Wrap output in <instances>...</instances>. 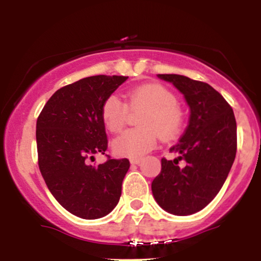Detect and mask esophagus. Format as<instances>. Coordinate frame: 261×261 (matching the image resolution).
Listing matches in <instances>:
<instances>
[{
  "label": "esophagus",
  "instance_id": "obj_1",
  "mask_svg": "<svg viewBox=\"0 0 261 261\" xmlns=\"http://www.w3.org/2000/svg\"><path fill=\"white\" fill-rule=\"evenodd\" d=\"M131 164H140L142 162V158H131Z\"/></svg>",
  "mask_w": 261,
  "mask_h": 261
}]
</instances>
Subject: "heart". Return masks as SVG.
<instances>
[{
	"label": "heart",
	"mask_w": 261,
	"mask_h": 261,
	"mask_svg": "<svg viewBox=\"0 0 261 261\" xmlns=\"http://www.w3.org/2000/svg\"><path fill=\"white\" fill-rule=\"evenodd\" d=\"M130 109H146L140 118L142 128H130L113 140L114 153L137 158L146 154L154 145V133L161 139L173 136L181 124L178 99L168 88L158 83L143 85L125 94ZM127 118V108L113 94L101 106V120L110 133H118Z\"/></svg>",
	"instance_id": "obj_1"
}]
</instances>
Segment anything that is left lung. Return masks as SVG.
<instances>
[{"mask_svg": "<svg viewBox=\"0 0 261 261\" xmlns=\"http://www.w3.org/2000/svg\"><path fill=\"white\" fill-rule=\"evenodd\" d=\"M172 83L187 100L189 124L169 151L174 161L162 158L152 181V194L164 211L188 216L208 205L223 187L237 152V124L232 108L207 83L181 74H157ZM179 160L185 161L179 166Z\"/></svg>", "mask_w": 261, "mask_h": 261, "instance_id": "obj_1", "label": "left lung"}]
</instances>
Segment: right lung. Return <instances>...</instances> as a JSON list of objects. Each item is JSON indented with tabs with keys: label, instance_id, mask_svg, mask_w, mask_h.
<instances>
[{
	"label": "right lung",
	"instance_id": "1",
	"mask_svg": "<svg viewBox=\"0 0 261 261\" xmlns=\"http://www.w3.org/2000/svg\"><path fill=\"white\" fill-rule=\"evenodd\" d=\"M128 77H86L51 95L37 121L39 169L53 196L74 216L97 220L118 205L130 162L89 161L108 147L101 106Z\"/></svg>",
	"mask_w": 261,
	"mask_h": 261
}]
</instances>
